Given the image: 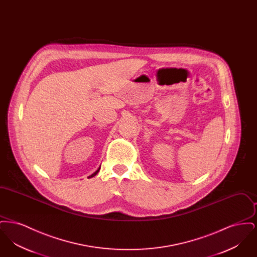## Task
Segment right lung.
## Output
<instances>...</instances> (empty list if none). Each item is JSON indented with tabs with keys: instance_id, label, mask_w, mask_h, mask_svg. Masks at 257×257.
<instances>
[{
	"instance_id": "add662e5",
	"label": "right lung",
	"mask_w": 257,
	"mask_h": 257,
	"mask_svg": "<svg viewBox=\"0 0 257 257\" xmlns=\"http://www.w3.org/2000/svg\"><path fill=\"white\" fill-rule=\"evenodd\" d=\"M100 167H101V166H100ZM100 167H99V168H98L97 171H95V172H93V173H92V174H91V175H89V176H88V178H91V177H93V176H95V175H96V174H97L98 171H100Z\"/></svg>"
}]
</instances>
